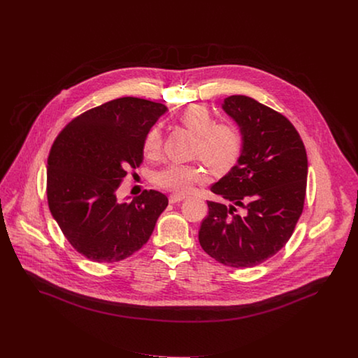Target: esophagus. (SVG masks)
Masks as SVG:
<instances>
[{
	"label": "esophagus",
	"instance_id": "34e87169",
	"mask_svg": "<svg viewBox=\"0 0 358 358\" xmlns=\"http://www.w3.org/2000/svg\"><path fill=\"white\" fill-rule=\"evenodd\" d=\"M187 199V196H184V194H170V197H169V203L170 204H176V203H180V201H182V200H185Z\"/></svg>",
	"mask_w": 358,
	"mask_h": 358
}]
</instances>
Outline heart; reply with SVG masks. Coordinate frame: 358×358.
I'll return each mask as SVG.
<instances>
[{
	"mask_svg": "<svg viewBox=\"0 0 358 358\" xmlns=\"http://www.w3.org/2000/svg\"><path fill=\"white\" fill-rule=\"evenodd\" d=\"M177 122L196 135L193 155L200 157L215 173L231 170L241 158L243 136L241 129L230 123H215L210 108L204 104H192L181 110ZM161 131L154 127L143 139L142 151L146 158H155L161 152ZM206 174L199 164L170 162L154 174V184L176 193H187L192 187L204 180Z\"/></svg>",
	"mask_w": 358,
	"mask_h": 358,
	"instance_id": "b5f03b06",
	"label": "heart"
}]
</instances>
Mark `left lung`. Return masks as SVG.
<instances>
[{
    "label": "left lung",
    "mask_w": 358,
    "mask_h": 358,
    "mask_svg": "<svg viewBox=\"0 0 358 358\" xmlns=\"http://www.w3.org/2000/svg\"><path fill=\"white\" fill-rule=\"evenodd\" d=\"M222 108L239 127L243 150L210 187L230 206L207 201L199 242L223 265L252 268L281 250L294 232L304 207L307 152L294 124L272 108L248 96H230Z\"/></svg>",
    "instance_id": "1"
}]
</instances>
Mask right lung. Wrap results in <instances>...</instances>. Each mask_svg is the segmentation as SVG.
I'll return each instance as SVG.
<instances>
[{
    "label": "right lung",
    "mask_w": 358,
    "mask_h": 358,
    "mask_svg": "<svg viewBox=\"0 0 358 358\" xmlns=\"http://www.w3.org/2000/svg\"><path fill=\"white\" fill-rule=\"evenodd\" d=\"M168 108L122 97L73 119L57 136L47 161V200L70 245L94 262H117L138 252L154 231L168 197L145 190L119 201L127 169L143 162L142 145Z\"/></svg>",
    "instance_id": "obj_1"
}]
</instances>
